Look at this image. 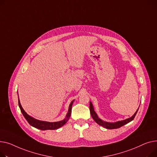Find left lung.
<instances>
[{"label":"left lung","instance_id":"left-lung-1","mask_svg":"<svg viewBox=\"0 0 157 157\" xmlns=\"http://www.w3.org/2000/svg\"><path fill=\"white\" fill-rule=\"evenodd\" d=\"M89 108H90V115L92 116V117H93V118L94 120V121L98 124H99V125H101L103 126V127L106 128H108V129H114V128H120L122 126L128 124V122H131L132 121H133V119L134 118L138 109H139V108H138V109H137V111L136 112V113L130 118H128L127 119H125L124 120V121H118V122H114V123H112V122H105L103 121H102V120L100 119L98 116L97 115L96 113L95 112L94 109V107L93 106V104H92V103L90 101V105H89Z\"/></svg>","mask_w":157,"mask_h":157}]
</instances>
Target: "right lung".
I'll list each match as a JSON object with an SVG mask.
<instances>
[{"instance_id":"right-lung-1","label":"right lung","mask_w":157,"mask_h":157,"mask_svg":"<svg viewBox=\"0 0 157 157\" xmlns=\"http://www.w3.org/2000/svg\"><path fill=\"white\" fill-rule=\"evenodd\" d=\"M74 100L72 101L68 108V112L66 115V118L63 119V121H59V122H45V121H39V120H36L31 116L28 115L22 108L20 101L19 99V98H18V105H19V107L21 109V112L22 114L23 115L24 117L27 121V122L29 123V124L36 128H39L40 130L42 131H45V130H55L57 129V128L62 127L63 125L65 124L67 121H68V119L70 118L71 116V106L73 105V103Z\"/></svg>"}]
</instances>
